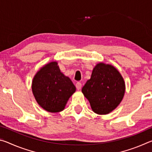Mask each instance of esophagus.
<instances>
[{"label": "esophagus", "mask_w": 152, "mask_h": 152, "mask_svg": "<svg viewBox=\"0 0 152 152\" xmlns=\"http://www.w3.org/2000/svg\"><path fill=\"white\" fill-rule=\"evenodd\" d=\"M76 88L78 89V90L81 89V88H82V84L80 83V82H77V83L76 84Z\"/></svg>", "instance_id": "obj_1"}]
</instances>
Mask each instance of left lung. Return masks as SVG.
I'll return each mask as SVG.
<instances>
[{
  "instance_id": "left-lung-1",
  "label": "left lung",
  "mask_w": 152,
  "mask_h": 152,
  "mask_svg": "<svg viewBox=\"0 0 152 152\" xmlns=\"http://www.w3.org/2000/svg\"><path fill=\"white\" fill-rule=\"evenodd\" d=\"M82 92L95 113L107 115L121 102L125 92V83L115 67L100 62L94 66L91 79L82 87Z\"/></svg>"
}]
</instances>
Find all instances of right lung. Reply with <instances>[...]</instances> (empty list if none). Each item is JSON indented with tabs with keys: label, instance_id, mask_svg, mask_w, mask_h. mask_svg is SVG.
<instances>
[{
	"label": "right lung",
	"instance_id": "right-lung-1",
	"mask_svg": "<svg viewBox=\"0 0 152 152\" xmlns=\"http://www.w3.org/2000/svg\"><path fill=\"white\" fill-rule=\"evenodd\" d=\"M31 88L38 104L50 113L63 110L68 99L76 92L73 82L61 72L57 61L49 62L37 71L33 77Z\"/></svg>",
	"mask_w": 152,
	"mask_h": 152
}]
</instances>
